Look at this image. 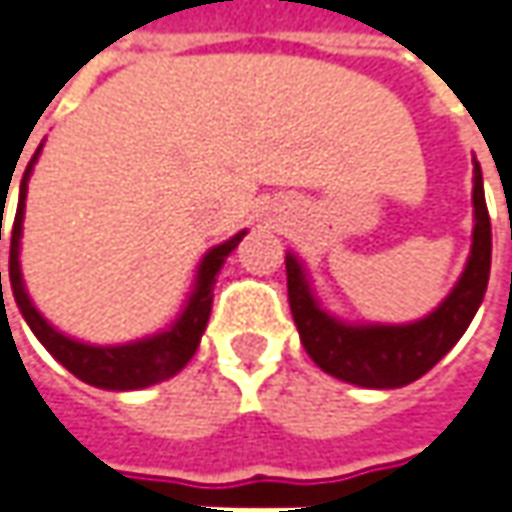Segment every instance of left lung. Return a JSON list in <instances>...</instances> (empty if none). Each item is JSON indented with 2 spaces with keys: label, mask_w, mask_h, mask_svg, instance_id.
Here are the masks:
<instances>
[{
  "label": "left lung",
  "mask_w": 512,
  "mask_h": 512,
  "mask_svg": "<svg viewBox=\"0 0 512 512\" xmlns=\"http://www.w3.org/2000/svg\"><path fill=\"white\" fill-rule=\"evenodd\" d=\"M473 246L450 295L430 315L410 323H352L332 315L318 298L312 278L295 252H286L289 306L300 344L309 358L346 384L395 389L418 381L458 344L476 318L490 280V214L484 203L481 166L473 160Z\"/></svg>",
  "instance_id": "8db88e82"
}]
</instances>
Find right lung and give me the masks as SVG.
I'll return each mask as SVG.
<instances>
[{
	"instance_id": "right-lung-1",
	"label": "right lung",
	"mask_w": 512,
	"mask_h": 512,
	"mask_svg": "<svg viewBox=\"0 0 512 512\" xmlns=\"http://www.w3.org/2000/svg\"><path fill=\"white\" fill-rule=\"evenodd\" d=\"M42 145L36 148V154L31 157V163L22 174L19 183V203H16V214H13L11 226V289L13 300L22 312V318L28 321L31 332L39 338V344L45 346L56 361L68 372H74L79 381L91 384L100 389H145L151 384H160L171 375H177L180 369L191 361V355L197 352L200 338L206 332V323L212 315V298H214V283L217 275L226 263V257L237 249V243L246 237V229L237 232L229 240L212 246L194 275V286H191L189 298L183 303L180 315L168 323L166 329L145 335L137 341L128 344H88L71 338L65 332H59L54 323L48 321L39 309L34 306V300L25 289L22 280V263H19V249H22V220H25V197H28V180L34 174V163L39 160ZM8 197V191L2 194ZM0 240H2V217H0ZM0 295H2V272H0Z\"/></svg>"
}]
</instances>
